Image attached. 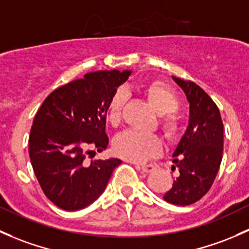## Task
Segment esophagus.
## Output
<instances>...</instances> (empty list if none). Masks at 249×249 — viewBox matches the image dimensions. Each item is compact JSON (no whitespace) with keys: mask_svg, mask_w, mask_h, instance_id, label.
Listing matches in <instances>:
<instances>
[{"mask_svg":"<svg viewBox=\"0 0 249 249\" xmlns=\"http://www.w3.org/2000/svg\"><path fill=\"white\" fill-rule=\"evenodd\" d=\"M136 167L144 173H150L151 171H154V168H155V166H154V164H137Z\"/></svg>","mask_w":249,"mask_h":249,"instance_id":"1","label":"esophagus"}]
</instances>
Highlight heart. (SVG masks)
I'll use <instances>...</instances> for the list:
<instances>
[{
  "label": "heart",
  "instance_id": "heart-1",
  "mask_svg": "<svg viewBox=\"0 0 249 249\" xmlns=\"http://www.w3.org/2000/svg\"><path fill=\"white\" fill-rule=\"evenodd\" d=\"M143 93L160 116L159 124L168 140H175L179 136L180 120L175 114L180 101L177 94L168 86L161 82H151L143 88ZM127 94L119 88L114 91L107 105L106 118L112 126H117L122 119L123 108ZM161 140L153 133H142L135 130L120 133L114 141V151L122 158L133 162H144L154 158L161 151Z\"/></svg>",
  "mask_w": 249,
  "mask_h": 249
}]
</instances>
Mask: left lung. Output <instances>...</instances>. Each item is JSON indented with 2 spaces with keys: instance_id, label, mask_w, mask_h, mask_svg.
<instances>
[{
  "instance_id": "obj_1",
  "label": "left lung",
  "mask_w": 249,
  "mask_h": 249,
  "mask_svg": "<svg viewBox=\"0 0 249 249\" xmlns=\"http://www.w3.org/2000/svg\"><path fill=\"white\" fill-rule=\"evenodd\" d=\"M173 80L186 94L190 123L173 154L179 173L163 199L185 206L199 200L213 186L223 155V122L217 105L199 86L179 77Z\"/></svg>"
}]
</instances>
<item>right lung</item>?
Returning a JSON list of instances; mask_svg holds the SVG:
<instances>
[{"instance_id":"1","label":"right lung","mask_w":249,"mask_h":249,"mask_svg":"<svg viewBox=\"0 0 249 249\" xmlns=\"http://www.w3.org/2000/svg\"><path fill=\"white\" fill-rule=\"evenodd\" d=\"M131 74L99 70L52 91L36 112L28 140L31 163L41 190L54 205L81 210L104 192L119 159L86 162L88 146L103 151L109 99Z\"/></svg>"}]
</instances>
